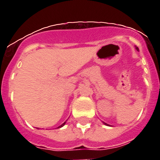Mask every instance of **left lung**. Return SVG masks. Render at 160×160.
Listing matches in <instances>:
<instances>
[{"mask_svg": "<svg viewBox=\"0 0 160 160\" xmlns=\"http://www.w3.org/2000/svg\"><path fill=\"white\" fill-rule=\"evenodd\" d=\"M136 50L137 51H139V48H138V47H136ZM105 124H106V125H109V124H107L106 123H105Z\"/></svg>", "mask_w": 160, "mask_h": 160, "instance_id": "left-lung-1", "label": "left lung"}]
</instances>
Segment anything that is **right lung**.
I'll use <instances>...</instances> for the list:
<instances>
[{
    "label": "right lung",
    "instance_id": "1",
    "mask_svg": "<svg viewBox=\"0 0 160 160\" xmlns=\"http://www.w3.org/2000/svg\"><path fill=\"white\" fill-rule=\"evenodd\" d=\"M65 123H63V124H61V125H60V126L58 127V128H60V127H62V126H64V125H65Z\"/></svg>",
    "mask_w": 160,
    "mask_h": 160
}]
</instances>
